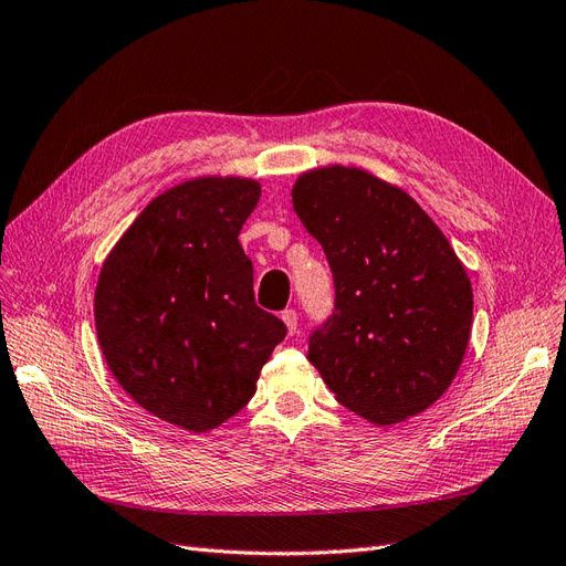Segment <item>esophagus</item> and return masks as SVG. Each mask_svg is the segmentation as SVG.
Listing matches in <instances>:
<instances>
[{
	"mask_svg": "<svg viewBox=\"0 0 566 566\" xmlns=\"http://www.w3.org/2000/svg\"><path fill=\"white\" fill-rule=\"evenodd\" d=\"M281 318L285 323L287 333L295 335V331H297V312L295 310H285V312H281Z\"/></svg>",
	"mask_w": 566,
	"mask_h": 566,
	"instance_id": "obj_1",
	"label": "esophagus"
}]
</instances>
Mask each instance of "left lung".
Listing matches in <instances>:
<instances>
[{"mask_svg":"<svg viewBox=\"0 0 566 566\" xmlns=\"http://www.w3.org/2000/svg\"><path fill=\"white\" fill-rule=\"evenodd\" d=\"M293 208L335 281L306 358L356 416L385 427L422 413L451 387L472 328V283L447 235L361 167L300 175Z\"/></svg>","mask_w":566,"mask_h":566,"instance_id":"1","label":"left lung"}]
</instances>
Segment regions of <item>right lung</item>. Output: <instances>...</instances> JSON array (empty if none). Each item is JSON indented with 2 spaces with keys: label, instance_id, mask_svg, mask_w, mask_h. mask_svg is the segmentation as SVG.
Masks as SVG:
<instances>
[{
  "label": "right lung",
  "instance_id": "obj_1",
  "mask_svg": "<svg viewBox=\"0 0 566 566\" xmlns=\"http://www.w3.org/2000/svg\"><path fill=\"white\" fill-rule=\"evenodd\" d=\"M262 186L198 177L153 198L98 273L94 321L115 380L156 418L214 430L256 389L285 337L260 310L238 243Z\"/></svg>",
  "mask_w": 566,
  "mask_h": 566
}]
</instances>
